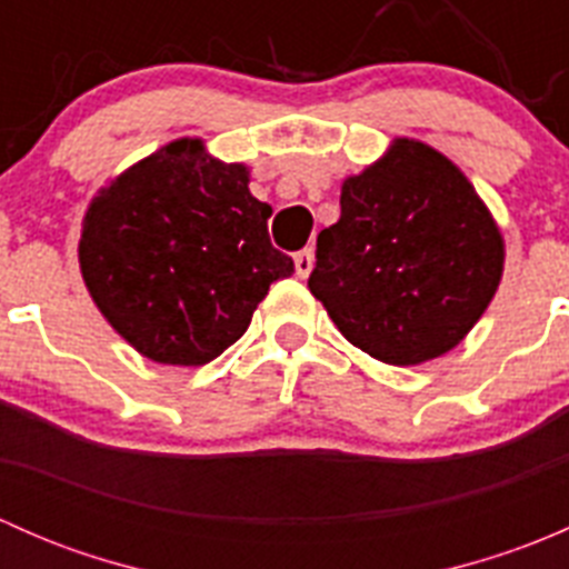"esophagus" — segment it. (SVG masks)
<instances>
[{
	"instance_id": "1",
	"label": "esophagus",
	"mask_w": 569,
	"mask_h": 569,
	"mask_svg": "<svg viewBox=\"0 0 569 569\" xmlns=\"http://www.w3.org/2000/svg\"><path fill=\"white\" fill-rule=\"evenodd\" d=\"M295 269H297V274H300V278H308V274H311V269H313V252L311 250L297 252Z\"/></svg>"
}]
</instances>
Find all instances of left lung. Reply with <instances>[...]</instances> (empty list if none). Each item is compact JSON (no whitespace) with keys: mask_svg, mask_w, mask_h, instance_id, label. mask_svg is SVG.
<instances>
[{"mask_svg":"<svg viewBox=\"0 0 569 569\" xmlns=\"http://www.w3.org/2000/svg\"><path fill=\"white\" fill-rule=\"evenodd\" d=\"M503 239L473 183L418 140L341 187V220L317 237L308 289L347 341L391 366L455 349L490 306Z\"/></svg>","mask_w":569,"mask_h":569,"instance_id":"obj_1","label":"left lung"}]
</instances>
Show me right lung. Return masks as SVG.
<instances>
[{"instance_id":"right-lung-1","label":"right lung","mask_w":569,"mask_h":569,"mask_svg":"<svg viewBox=\"0 0 569 569\" xmlns=\"http://www.w3.org/2000/svg\"><path fill=\"white\" fill-rule=\"evenodd\" d=\"M250 170L170 142L101 189L79 267L104 319L146 358L203 366L244 336L269 286L295 261L269 242Z\"/></svg>"}]
</instances>
